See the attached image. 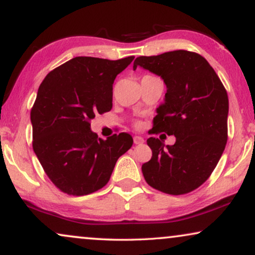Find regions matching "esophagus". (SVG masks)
<instances>
[{
	"mask_svg": "<svg viewBox=\"0 0 255 255\" xmlns=\"http://www.w3.org/2000/svg\"><path fill=\"white\" fill-rule=\"evenodd\" d=\"M144 142V140H143V137H141V136H138V135H135L134 136V143L135 144H142Z\"/></svg>",
	"mask_w": 255,
	"mask_h": 255,
	"instance_id": "34e87169",
	"label": "esophagus"
}]
</instances>
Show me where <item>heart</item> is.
Returning <instances> with one entry per match:
<instances>
[{"mask_svg": "<svg viewBox=\"0 0 255 255\" xmlns=\"http://www.w3.org/2000/svg\"><path fill=\"white\" fill-rule=\"evenodd\" d=\"M135 126H137V127H140L141 122H140V121H136V122H135Z\"/></svg>", "mask_w": 255, "mask_h": 255, "instance_id": "obj_1", "label": "heart"}]
</instances>
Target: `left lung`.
<instances>
[{
	"label": "left lung",
	"mask_w": 255,
	"mask_h": 255,
	"mask_svg": "<svg viewBox=\"0 0 255 255\" xmlns=\"http://www.w3.org/2000/svg\"><path fill=\"white\" fill-rule=\"evenodd\" d=\"M137 66L157 74L167 85L164 103L152 120L154 134L175 135L174 145L149 137L150 161L142 174L151 188L185 195L199 188L215 170L227 142L229 97L219 77L201 54L176 50L137 57Z\"/></svg>",
	"instance_id": "obj_1"
}]
</instances>
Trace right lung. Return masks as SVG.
Returning <instances> with one entry per match:
<instances>
[{
    "mask_svg": "<svg viewBox=\"0 0 255 255\" xmlns=\"http://www.w3.org/2000/svg\"><path fill=\"white\" fill-rule=\"evenodd\" d=\"M133 59L76 57L40 84L30 113L32 148L62 192L85 196L104 188L118 158L133 144L127 133L101 140L91 130L96 114L112 110L115 78Z\"/></svg>",
    "mask_w": 255,
    "mask_h": 255,
    "instance_id": "add662e5",
    "label": "right lung"
}]
</instances>
